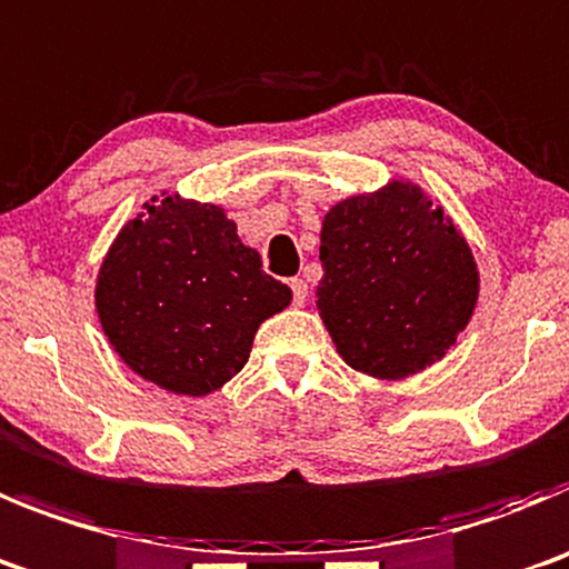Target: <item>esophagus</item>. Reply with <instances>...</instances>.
<instances>
[{"mask_svg": "<svg viewBox=\"0 0 569 569\" xmlns=\"http://www.w3.org/2000/svg\"><path fill=\"white\" fill-rule=\"evenodd\" d=\"M290 290H293V305L305 307L307 301V281L305 279H290Z\"/></svg>", "mask_w": 569, "mask_h": 569, "instance_id": "esophagus-1", "label": "esophagus"}]
</instances>
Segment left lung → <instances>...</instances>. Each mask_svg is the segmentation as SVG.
<instances>
[{
	"instance_id": "1",
	"label": "left lung",
	"mask_w": 569,
	"mask_h": 569,
	"mask_svg": "<svg viewBox=\"0 0 569 569\" xmlns=\"http://www.w3.org/2000/svg\"><path fill=\"white\" fill-rule=\"evenodd\" d=\"M316 307L356 372L403 380L442 361L473 316L479 268L455 220L417 182L336 202L321 222Z\"/></svg>"
}]
</instances>
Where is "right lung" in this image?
<instances>
[{"label": "right lung", "instance_id": "1", "mask_svg": "<svg viewBox=\"0 0 569 569\" xmlns=\"http://www.w3.org/2000/svg\"><path fill=\"white\" fill-rule=\"evenodd\" d=\"M109 244L96 312L109 347L154 387L217 392L248 363L259 325L293 301L222 206L160 191Z\"/></svg>", "mask_w": 569, "mask_h": 569}]
</instances>
